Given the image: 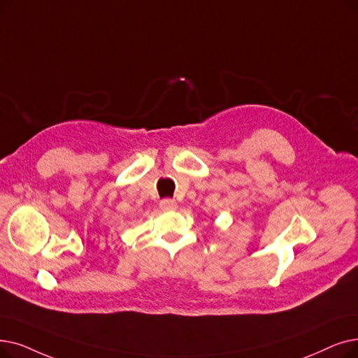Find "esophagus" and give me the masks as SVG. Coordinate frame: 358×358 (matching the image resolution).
Masks as SVG:
<instances>
[{
    "mask_svg": "<svg viewBox=\"0 0 358 358\" xmlns=\"http://www.w3.org/2000/svg\"><path fill=\"white\" fill-rule=\"evenodd\" d=\"M159 206L162 210H176L177 209V201L174 199H162L159 201Z\"/></svg>",
    "mask_w": 358,
    "mask_h": 358,
    "instance_id": "1",
    "label": "esophagus"
}]
</instances>
